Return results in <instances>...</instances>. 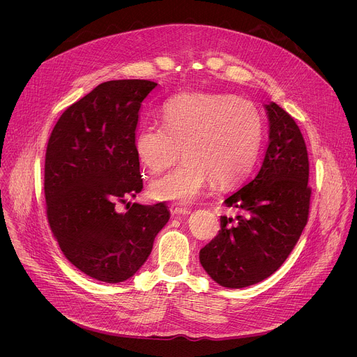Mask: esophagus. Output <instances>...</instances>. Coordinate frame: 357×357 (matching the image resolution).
I'll return each instance as SVG.
<instances>
[{
  "label": "esophagus",
  "instance_id": "obj_1",
  "mask_svg": "<svg viewBox=\"0 0 357 357\" xmlns=\"http://www.w3.org/2000/svg\"><path fill=\"white\" fill-rule=\"evenodd\" d=\"M171 213H172V215H189V213H190V209H189V208H182V206H175V205H172V206H171Z\"/></svg>",
  "mask_w": 357,
  "mask_h": 357
}]
</instances>
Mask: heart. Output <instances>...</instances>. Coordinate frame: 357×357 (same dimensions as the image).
Returning a JSON list of instances; mask_svg holds the SVG:
<instances>
[{
  "label": "heart",
  "mask_w": 357,
  "mask_h": 357,
  "mask_svg": "<svg viewBox=\"0 0 357 357\" xmlns=\"http://www.w3.org/2000/svg\"><path fill=\"white\" fill-rule=\"evenodd\" d=\"M263 132L251 101L222 93H183L164 106L162 126L142 127L135 154L149 174H160L179 157L183 162L149 185L157 200L192 203L211 178L222 185L240 181L256 161Z\"/></svg>",
  "instance_id": "b5f03b06"
}]
</instances>
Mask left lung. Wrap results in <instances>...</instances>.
Listing matches in <instances>:
<instances>
[{"label": "left lung", "mask_w": 357, "mask_h": 357, "mask_svg": "<svg viewBox=\"0 0 357 357\" xmlns=\"http://www.w3.org/2000/svg\"><path fill=\"white\" fill-rule=\"evenodd\" d=\"M270 134L256 176L226 200L241 215L220 216L219 234L199 252L202 267L219 285L244 288L274 274L308 223L310 161L295 120L266 105Z\"/></svg>", "instance_id": "8db88e82"}]
</instances>
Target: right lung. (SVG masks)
I'll use <instances>...</instances> for the list:
<instances>
[{"instance_id": "right-lung-1", "label": "right lung", "mask_w": 357, "mask_h": 357, "mask_svg": "<svg viewBox=\"0 0 357 357\" xmlns=\"http://www.w3.org/2000/svg\"><path fill=\"white\" fill-rule=\"evenodd\" d=\"M149 80H110L69 106L49 137L45 155L46 216L65 257L103 282L132 277L168 223L164 203H119L142 189L135 130Z\"/></svg>"}]
</instances>
